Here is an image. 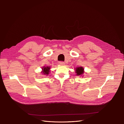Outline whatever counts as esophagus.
<instances>
[{"label":"esophagus","instance_id":"obj_1","mask_svg":"<svg viewBox=\"0 0 124 124\" xmlns=\"http://www.w3.org/2000/svg\"><path fill=\"white\" fill-rule=\"evenodd\" d=\"M59 64H60V65H64L65 63L63 61H60L59 62Z\"/></svg>","mask_w":124,"mask_h":124}]
</instances>
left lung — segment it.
Segmentation results:
<instances>
[{
	"instance_id": "left-lung-1",
	"label": "left lung",
	"mask_w": 124,
	"mask_h": 124,
	"mask_svg": "<svg viewBox=\"0 0 124 124\" xmlns=\"http://www.w3.org/2000/svg\"><path fill=\"white\" fill-rule=\"evenodd\" d=\"M75 72L76 73L77 75H80L83 74L84 73V69L82 67H78L75 69Z\"/></svg>"
}]
</instances>
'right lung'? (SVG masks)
<instances>
[{
  "instance_id": "add662e5",
  "label": "right lung",
  "mask_w": 124,
  "mask_h": 124,
  "mask_svg": "<svg viewBox=\"0 0 124 124\" xmlns=\"http://www.w3.org/2000/svg\"><path fill=\"white\" fill-rule=\"evenodd\" d=\"M50 67L49 66H44L43 67L42 70L43 71H42V73H43V74H45V75H48L49 74V73L50 72Z\"/></svg>"
}]
</instances>
